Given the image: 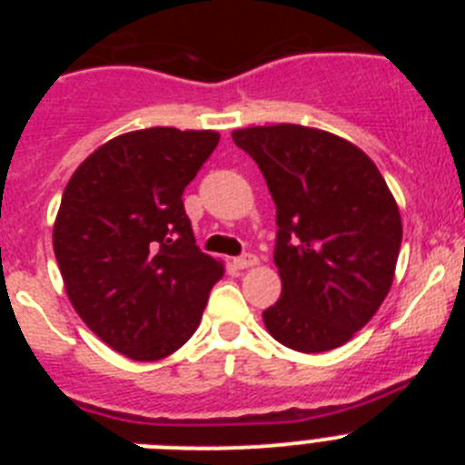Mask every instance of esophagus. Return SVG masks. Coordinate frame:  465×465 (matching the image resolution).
<instances>
[{
	"instance_id": "34e87169",
	"label": "esophagus",
	"mask_w": 465,
	"mask_h": 465,
	"mask_svg": "<svg viewBox=\"0 0 465 465\" xmlns=\"http://www.w3.org/2000/svg\"><path fill=\"white\" fill-rule=\"evenodd\" d=\"M253 265H258V258L253 256V253H242V256L235 258L237 270H249V268H253Z\"/></svg>"
}]
</instances>
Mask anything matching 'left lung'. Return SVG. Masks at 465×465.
<instances>
[{"mask_svg": "<svg viewBox=\"0 0 465 465\" xmlns=\"http://www.w3.org/2000/svg\"><path fill=\"white\" fill-rule=\"evenodd\" d=\"M277 204L282 298L262 322L283 347L316 354L347 342L391 289L402 225L380 170L354 143L302 125L235 130Z\"/></svg>", "mask_w": 465, "mask_h": 465, "instance_id": "obj_1", "label": "left lung"}]
</instances>
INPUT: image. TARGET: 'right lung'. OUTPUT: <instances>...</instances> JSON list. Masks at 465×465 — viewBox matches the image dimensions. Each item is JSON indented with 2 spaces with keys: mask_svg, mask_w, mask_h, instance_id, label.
<instances>
[{
  "mask_svg": "<svg viewBox=\"0 0 465 465\" xmlns=\"http://www.w3.org/2000/svg\"><path fill=\"white\" fill-rule=\"evenodd\" d=\"M216 143L212 130L121 134L64 188L53 228L64 289L85 326L134 361L182 347L223 277L195 244L182 197Z\"/></svg>",
  "mask_w": 465,
  "mask_h": 465,
  "instance_id": "obj_1",
  "label": "right lung"
}]
</instances>
